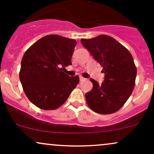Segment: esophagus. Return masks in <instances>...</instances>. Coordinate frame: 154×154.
<instances>
[{
    "label": "esophagus",
    "instance_id": "esophagus-1",
    "mask_svg": "<svg viewBox=\"0 0 154 154\" xmlns=\"http://www.w3.org/2000/svg\"><path fill=\"white\" fill-rule=\"evenodd\" d=\"M85 80H86V79L84 78V77H80V82H83V81H85Z\"/></svg>",
    "mask_w": 154,
    "mask_h": 154
}]
</instances>
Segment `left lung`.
<instances>
[{"mask_svg":"<svg viewBox=\"0 0 154 154\" xmlns=\"http://www.w3.org/2000/svg\"><path fill=\"white\" fill-rule=\"evenodd\" d=\"M81 43L102 66V72L105 74L100 85L90 79L93 88L85 94L88 105L99 114L117 112L134 90L137 68L132 55L121 43L107 35L81 38Z\"/></svg>","mask_w":154,"mask_h":154,"instance_id":"1","label":"left lung"}]
</instances>
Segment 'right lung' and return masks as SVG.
<instances>
[{
  "instance_id": "add662e5",
  "label": "right lung",
  "mask_w": 154,
  "mask_h": 154,
  "mask_svg": "<svg viewBox=\"0 0 154 154\" xmlns=\"http://www.w3.org/2000/svg\"><path fill=\"white\" fill-rule=\"evenodd\" d=\"M77 42L47 35L32 45L23 55L20 80L28 99L42 109H55L66 101L79 83L78 76L69 77L63 72L72 65Z\"/></svg>"
}]
</instances>
